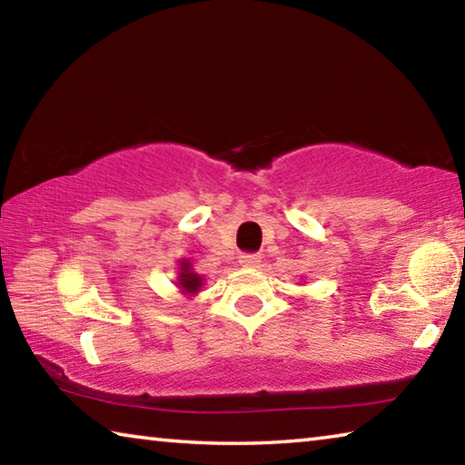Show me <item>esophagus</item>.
<instances>
[{"mask_svg":"<svg viewBox=\"0 0 465 465\" xmlns=\"http://www.w3.org/2000/svg\"><path fill=\"white\" fill-rule=\"evenodd\" d=\"M261 262H262L261 254H242L240 256V264L246 266V269H256V266H261Z\"/></svg>","mask_w":465,"mask_h":465,"instance_id":"1","label":"esophagus"}]
</instances>
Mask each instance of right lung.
<instances>
[{
	"mask_svg": "<svg viewBox=\"0 0 465 465\" xmlns=\"http://www.w3.org/2000/svg\"><path fill=\"white\" fill-rule=\"evenodd\" d=\"M204 285V279L199 272H194L193 262L186 261V258H180L178 261V279H176V287L180 289V293L186 297H194L199 293L201 287Z\"/></svg>",
	"mask_w": 465,
	"mask_h": 465,
	"instance_id": "add662e5",
	"label": "right lung"
}]
</instances>
